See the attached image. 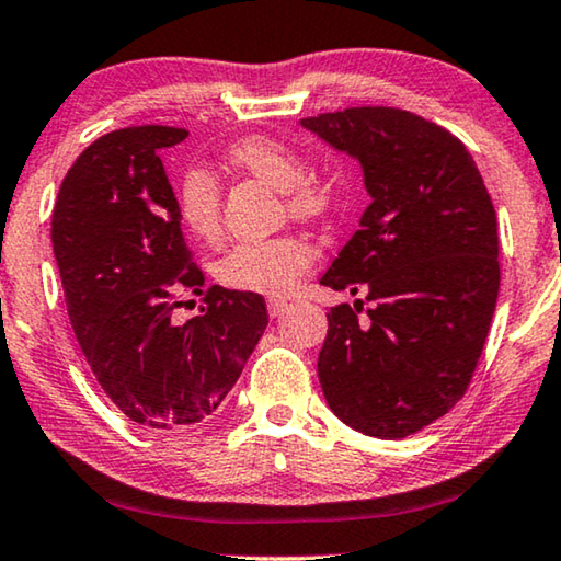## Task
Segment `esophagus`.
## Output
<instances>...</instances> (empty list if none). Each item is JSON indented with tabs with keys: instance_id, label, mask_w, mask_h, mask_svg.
I'll return each instance as SVG.
<instances>
[{
	"instance_id": "34e87169",
	"label": "esophagus",
	"mask_w": 561,
	"mask_h": 561,
	"mask_svg": "<svg viewBox=\"0 0 561 561\" xmlns=\"http://www.w3.org/2000/svg\"><path fill=\"white\" fill-rule=\"evenodd\" d=\"M266 309H270L272 317H279L284 314V309H287V302H284V299H270V302H266Z\"/></svg>"
}]
</instances>
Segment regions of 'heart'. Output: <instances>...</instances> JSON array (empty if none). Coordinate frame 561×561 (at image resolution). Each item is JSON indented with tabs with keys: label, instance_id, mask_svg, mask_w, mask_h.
I'll list each match as a JSON object with an SVG mask.
<instances>
[{
	"label": "heart",
	"instance_id": "heart-1",
	"mask_svg": "<svg viewBox=\"0 0 561 561\" xmlns=\"http://www.w3.org/2000/svg\"><path fill=\"white\" fill-rule=\"evenodd\" d=\"M233 165L244 169L284 191L289 211L299 219H320L330 211L332 196L320 183L305 181V161L295 150L270 138H249L229 150ZM179 219L191 237L214 241L221 229L219 186L214 175L201 169L183 173L175 194ZM314 252L299 237H274L259 241H239L219 262L216 277L231 289L254 295H287L309 270Z\"/></svg>",
	"mask_w": 561,
	"mask_h": 561
}]
</instances>
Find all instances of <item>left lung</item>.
<instances>
[{
	"label": "left lung",
	"mask_w": 561,
	"mask_h": 561,
	"mask_svg": "<svg viewBox=\"0 0 561 561\" xmlns=\"http://www.w3.org/2000/svg\"><path fill=\"white\" fill-rule=\"evenodd\" d=\"M355 158L370 206L320 284L365 291L330 309L317 375L332 413L373 438H405L471 382L499 297L496 211L468 148L398 107L299 121Z\"/></svg>",
	"instance_id": "left-lung-1"
}]
</instances>
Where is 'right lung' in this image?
Wrapping results in <instances>:
<instances>
[{
  "mask_svg": "<svg viewBox=\"0 0 561 561\" xmlns=\"http://www.w3.org/2000/svg\"><path fill=\"white\" fill-rule=\"evenodd\" d=\"M188 133L136 125L98 138L67 171L53 249L67 314L100 388L146 428H191L239 380L266 330L262 295L204 291L161 153ZM205 295L204 316L174 322V295Z\"/></svg>",
  "mask_w": 561,
  "mask_h": 561,
  "instance_id": "add662e5",
  "label": "right lung"
}]
</instances>
